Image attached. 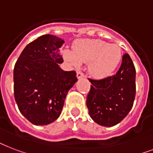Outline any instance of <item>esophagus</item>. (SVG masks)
I'll return each mask as SVG.
<instances>
[{
    "mask_svg": "<svg viewBox=\"0 0 153 153\" xmlns=\"http://www.w3.org/2000/svg\"><path fill=\"white\" fill-rule=\"evenodd\" d=\"M83 77H85V74L83 72H82L81 71H79L77 72V78L78 79H81V78H83Z\"/></svg>",
    "mask_w": 153,
    "mask_h": 153,
    "instance_id": "34e87169",
    "label": "esophagus"
}]
</instances>
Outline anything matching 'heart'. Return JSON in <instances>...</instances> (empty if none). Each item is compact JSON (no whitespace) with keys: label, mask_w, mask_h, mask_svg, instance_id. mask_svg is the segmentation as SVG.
I'll use <instances>...</instances> for the list:
<instances>
[{"label":"heart","mask_w":153,"mask_h":153,"mask_svg":"<svg viewBox=\"0 0 153 153\" xmlns=\"http://www.w3.org/2000/svg\"><path fill=\"white\" fill-rule=\"evenodd\" d=\"M64 57L74 66H79L81 62H90L89 71L92 76L102 79L115 71L122 53L118 45L97 39H83L75 43L74 52L64 51Z\"/></svg>","instance_id":"heart-1"}]
</instances>
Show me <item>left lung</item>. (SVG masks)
<instances>
[{
    "label": "left lung",
    "instance_id": "8db88e82",
    "mask_svg": "<svg viewBox=\"0 0 153 153\" xmlns=\"http://www.w3.org/2000/svg\"><path fill=\"white\" fill-rule=\"evenodd\" d=\"M91 82L87 97L90 116L95 123L112 127L131 111L136 96V68L128 53H124L116 74Z\"/></svg>",
    "mask_w": 153,
    "mask_h": 153
}]
</instances>
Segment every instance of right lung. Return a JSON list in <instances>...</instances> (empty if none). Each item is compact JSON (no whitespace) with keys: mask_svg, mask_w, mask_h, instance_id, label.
Instances as JSON below:
<instances>
[{"mask_svg":"<svg viewBox=\"0 0 153 153\" xmlns=\"http://www.w3.org/2000/svg\"><path fill=\"white\" fill-rule=\"evenodd\" d=\"M62 39L51 34L29 43L13 70V91L18 109L35 125H47L59 117L67 92L78 80L74 71H62Z\"/></svg>","mask_w":153,"mask_h":153,"instance_id":"1","label":"right lung"}]
</instances>
